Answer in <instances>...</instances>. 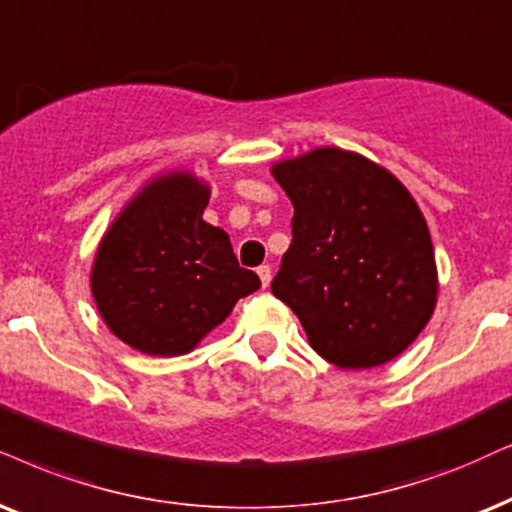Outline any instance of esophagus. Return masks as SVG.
<instances>
[{
  "label": "esophagus",
  "instance_id": "esophagus-1",
  "mask_svg": "<svg viewBox=\"0 0 512 512\" xmlns=\"http://www.w3.org/2000/svg\"><path fill=\"white\" fill-rule=\"evenodd\" d=\"M257 276H260L262 288H269V283H271V267H269V264H262V267H257Z\"/></svg>",
  "mask_w": 512,
  "mask_h": 512
}]
</instances>
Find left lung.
Wrapping results in <instances>:
<instances>
[{
	"instance_id": "left-lung-1",
	"label": "left lung",
	"mask_w": 512,
	"mask_h": 512,
	"mask_svg": "<svg viewBox=\"0 0 512 512\" xmlns=\"http://www.w3.org/2000/svg\"><path fill=\"white\" fill-rule=\"evenodd\" d=\"M271 174L293 203V243L271 293L309 345L349 371L399 357L437 304L428 222L390 170L345 148L281 160Z\"/></svg>"
}]
</instances>
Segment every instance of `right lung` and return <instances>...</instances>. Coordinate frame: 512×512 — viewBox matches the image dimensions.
<instances>
[{"mask_svg":"<svg viewBox=\"0 0 512 512\" xmlns=\"http://www.w3.org/2000/svg\"><path fill=\"white\" fill-rule=\"evenodd\" d=\"M210 184L158 174L122 208L92 264V295L115 338L148 357H179L260 288L229 234L203 219Z\"/></svg>","mask_w":512,"mask_h":512,"instance_id":"obj_1","label":"right lung"}]
</instances>
